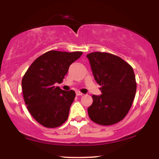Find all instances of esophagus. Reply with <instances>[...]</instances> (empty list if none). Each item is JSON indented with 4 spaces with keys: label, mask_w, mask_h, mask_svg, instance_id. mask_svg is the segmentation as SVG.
<instances>
[{
    "label": "esophagus",
    "mask_w": 159,
    "mask_h": 159,
    "mask_svg": "<svg viewBox=\"0 0 159 159\" xmlns=\"http://www.w3.org/2000/svg\"><path fill=\"white\" fill-rule=\"evenodd\" d=\"M75 93H76V96H83V95H84L83 93H82L80 92V91H76Z\"/></svg>",
    "instance_id": "obj_1"
}]
</instances>
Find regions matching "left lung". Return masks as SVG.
<instances>
[{"instance_id":"1","label":"left lung","mask_w":159,"mask_h":159,"mask_svg":"<svg viewBox=\"0 0 159 159\" xmlns=\"http://www.w3.org/2000/svg\"><path fill=\"white\" fill-rule=\"evenodd\" d=\"M96 81L102 86L100 96H93L87 109L90 120L102 125L115 124L126 116L135 96L134 70L122 58L105 52L87 55Z\"/></svg>"}]
</instances>
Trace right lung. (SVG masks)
Wrapping results in <instances>:
<instances>
[{"label": "right lung", "instance_id": "right-lung-1", "mask_svg": "<svg viewBox=\"0 0 159 159\" xmlns=\"http://www.w3.org/2000/svg\"><path fill=\"white\" fill-rule=\"evenodd\" d=\"M81 54V52L49 51L36 58L24 75L21 87L25 105L43 126L58 127L68 118L75 93L55 85L63 81L69 66Z\"/></svg>", "mask_w": 159, "mask_h": 159}]
</instances>
